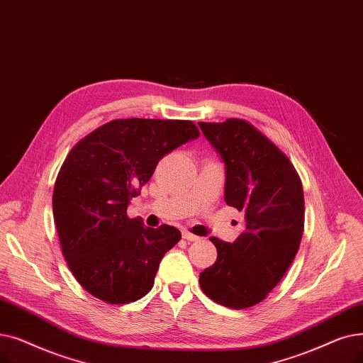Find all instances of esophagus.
I'll return each mask as SVG.
<instances>
[{
	"label": "esophagus",
	"mask_w": 363,
	"mask_h": 363,
	"mask_svg": "<svg viewBox=\"0 0 363 363\" xmlns=\"http://www.w3.org/2000/svg\"><path fill=\"white\" fill-rule=\"evenodd\" d=\"M183 238L186 239V240H192V242H195V240H198L199 239V236H196V235H194V233H191V232H187V230H183Z\"/></svg>",
	"instance_id": "esophagus-1"
}]
</instances>
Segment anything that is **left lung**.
Returning <instances> with one entry per match:
<instances>
[{"label":"left lung","instance_id":"left-lung-1","mask_svg":"<svg viewBox=\"0 0 363 363\" xmlns=\"http://www.w3.org/2000/svg\"><path fill=\"white\" fill-rule=\"evenodd\" d=\"M226 168L224 201L245 216L233 244L210 238L217 260L199 274L202 291L230 308L263 301L300 248L304 195L297 171L264 134L244 119L199 123Z\"/></svg>","mask_w":363,"mask_h":363}]
</instances>
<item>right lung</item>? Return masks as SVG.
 I'll return each mask as SVG.
<instances>
[{"label":"right lung","mask_w":363,"mask_h":363,"mask_svg":"<svg viewBox=\"0 0 363 363\" xmlns=\"http://www.w3.org/2000/svg\"><path fill=\"white\" fill-rule=\"evenodd\" d=\"M199 137L191 121L113 119L79 140L55 184L53 216L69 269L91 296L125 304L152 289L162 257L179 229L146 228L128 218L162 157Z\"/></svg>","instance_id":"add662e5"}]
</instances>
